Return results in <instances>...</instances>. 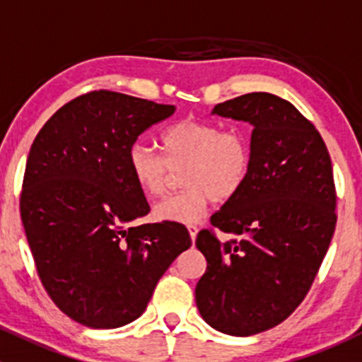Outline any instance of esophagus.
<instances>
[{
    "instance_id": "esophagus-1",
    "label": "esophagus",
    "mask_w": 362,
    "mask_h": 362,
    "mask_svg": "<svg viewBox=\"0 0 362 362\" xmlns=\"http://www.w3.org/2000/svg\"><path fill=\"white\" fill-rule=\"evenodd\" d=\"M187 229H189V235H191L192 242H194L196 236H198V226H196V224H189Z\"/></svg>"
}]
</instances>
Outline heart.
Listing matches in <instances>:
<instances>
[{
    "instance_id": "1",
    "label": "heart",
    "mask_w": 362,
    "mask_h": 362,
    "mask_svg": "<svg viewBox=\"0 0 362 362\" xmlns=\"http://www.w3.org/2000/svg\"><path fill=\"white\" fill-rule=\"evenodd\" d=\"M159 156L151 145L136 141L127 152V170L145 196H160L168 187L171 170H180L182 191L156 204L159 221L194 222L206 204L222 203L238 194L249 178L252 144L240 127L184 119L160 134Z\"/></svg>"
}]
</instances>
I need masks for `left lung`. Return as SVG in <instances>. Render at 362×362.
<instances>
[{
	"label": "left lung",
	"instance_id": "left-lung-1",
	"mask_svg": "<svg viewBox=\"0 0 362 362\" xmlns=\"http://www.w3.org/2000/svg\"><path fill=\"white\" fill-rule=\"evenodd\" d=\"M214 113L254 126L252 166L210 217L214 228L198 233L206 272L196 305L214 329L250 337L284 322L308 294L337 228V187L322 136L289 101L250 93ZM215 228L235 238L221 243Z\"/></svg>",
	"mask_w": 362,
	"mask_h": 362
}]
</instances>
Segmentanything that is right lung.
<instances>
[{"label":"right lung","instance_id":"1","mask_svg":"<svg viewBox=\"0 0 362 362\" xmlns=\"http://www.w3.org/2000/svg\"><path fill=\"white\" fill-rule=\"evenodd\" d=\"M175 110L90 90L61 107L33 141L21 218L43 287L75 322L94 329L133 322L163 273L192 245L178 222L131 224L151 206L131 178L127 152Z\"/></svg>","mask_w":362,"mask_h":362}]
</instances>
